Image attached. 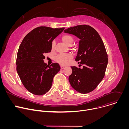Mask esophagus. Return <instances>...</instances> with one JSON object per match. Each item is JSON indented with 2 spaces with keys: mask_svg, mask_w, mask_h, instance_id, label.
<instances>
[{
  "mask_svg": "<svg viewBox=\"0 0 129 129\" xmlns=\"http://www.w3.org/2000/svg\"><path fill=\"white\" fill-rule=\"evenodd\" d=\"M64 67H65V66H61V69H64Z\"/></svg>",
  "mask_w": 129,
  "mask_h": 129,
  "instance_id": "1",
  "label": "esophagus"
}]
</instances>
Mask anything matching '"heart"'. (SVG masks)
<instances>
[{
    "label": "heart",
    "instance_id": "heart-1",
    "mask_svg": "<svg viewBox=\"0 0 129 129\" xmlns=\"http://www.w3.org/2000/svg\"><path fill=\"white\" fill-rule=\"evenodd\" d=\"M62 40L68 46H71L73 42V38L72 37L68 34H64L62 36ZM55 47V42L52 41L51 44V49L53 50ZM72 58V56L70 54H60L56 57L55 60L62 65H66L69 60Z\"/></svg>",
    "mask_w": 129,
    "mask_h": 129
}]
</instances>
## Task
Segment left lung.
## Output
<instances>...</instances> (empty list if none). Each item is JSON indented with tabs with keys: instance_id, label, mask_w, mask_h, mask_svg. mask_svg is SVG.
<instances>
[{
	"instance_id": "1",
	"label": "left lung",
	"mask_w": 129,
	"mask_h": 129,
	"mask_svg": "<svg viewBox=\"0 0 129 129\" xmlns=\"http://www.w3.org/2000/svg\"><path fill=\"white\" fill-rule=\"evenodd\" d=\"M64 32L75 35L80 39L75 60L84 65L82 69L71 67L72 72L69 77V83L81 93L90 92L103 79L107 66L108 55L103 41L96 30L87 25L68 28Z\"/></svg>"
}]
</instances>
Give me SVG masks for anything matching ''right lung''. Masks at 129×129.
Listing matches in <instances>:
<instances>
[{
	"mask_svg": "<svg viewBox=\"0 0 129 129\" xmlns=\"http://www.w3.org/2000/svg\"><path fill=\"white\" fill-rule=\"evenodd\" d=\"M65 29L40 26L28 33L18 49L16 69L18 76L30 93L42 95L51 88L54 76L60 70L58 63L50 66L44 62V54L51 51V44Z\"/></svg>",
	"mask_w": 129,
	"mask_h": 129,
	"instance_id": "1",
	"label": "right lung"
}]
</instances>
